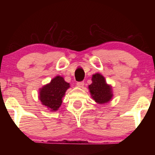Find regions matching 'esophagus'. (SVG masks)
Wrapping results in <instances>:
<instances>
[{
    "label": "esophagus",
    "instance_id": "esophagus-1",
    "mask_svg": "<svg viewBox=\"0 0 155 155\" xmlns=\"http://www.w3.org/2000/svg\"><path fill=\"white\" fill-rule=\"evenodd\" d=\"M84 85V83L83 82H78V83H77V86L78 87L82 88V87H83Z\"/></svg>",
    "mask_w": 155,
    "mask_h": 155
}]
</instances>
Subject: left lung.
Listing matches in <instances>:
<instances>
[{
    "mask_svg": "<svg viewBox=\"0 0 155 155\" xmlns=\"http://www.w3.org/2000/svg\"><path fill=\"white\" fill-rule=\"evenodd\" d=\"M92 84L88 86L93 100L99 104L109 102L113 98L112 87L107 84L105 78L100 73H95L92 77Z\"/></svg>",
    "mask_w": 155,
    "mask_h": 155,
    "instance_id": "left-lung-1",
    "label": "left lung"
}]
</instances>
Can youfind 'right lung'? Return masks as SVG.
<instances>
[{"label":"right lung","instance_id":"1","mask_svg":"<svg viewBox=\"0 0 155 155\" xmlns=\"http://www.w3.org/2000/svg\"><path fill=\"white\" fill-rule=\"evenodd\" d=\"M70 87V83L65 82L62 76L57 75L39 89V99L41 104L51 111H56L61 106L65 92Z\"/></svg>","mask_w":155,"mask_h":155}]
</instances>
